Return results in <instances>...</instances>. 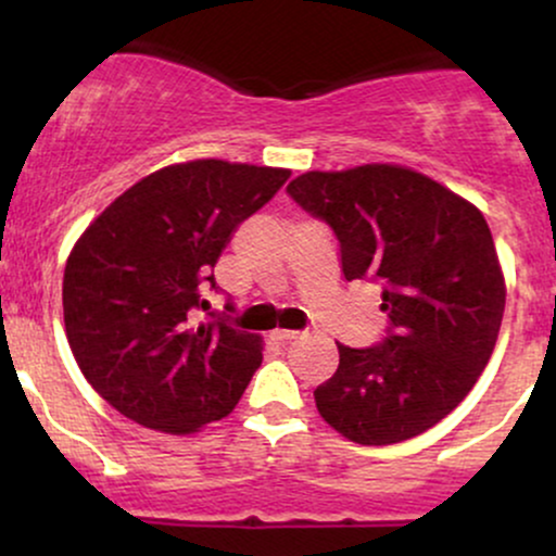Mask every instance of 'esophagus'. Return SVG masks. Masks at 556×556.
I'll list each match as a JSON object with an SVG mask.
<instances>
[{
	"label": "esophagus",
	"instance_id": "1",
	"mask_svg": "<svg viewBox=\"0 0 556 556\" xmlns=\"http://www.w3.org/2000/svg\"><path fill=\"white\" fill-rule=\"evenodd\" d=\"M269 337H271L274 342L285 344V342L298 340V331H290V329H274V331H269Z\"/></svg>",
	"mask_w": 556,
	"mask_h": 556
}]
</instances>
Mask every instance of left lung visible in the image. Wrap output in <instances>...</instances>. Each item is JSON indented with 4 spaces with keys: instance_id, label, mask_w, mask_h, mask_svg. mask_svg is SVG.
Masks as SVG:
<instances>
[{
    "instance_id": "obj_1",
    "label": "left lung",
    "mask_w": 556,
    "mask_h": 556,
    "mask_svg": "<svg viewBox=\"0 0 556 556\" xmlns=\"http://www.w3.org/2000/svg\"><path fill=\"white\" fill-rule=\"evenodd\" d=\"M340 242L348 282L381 287L387 337L340 350L316 387L321 418L355 444H397L450 416L494 353L504 277L473 203L397 164L305 172L287 185Z\"/></svg>"
}]
</instances>
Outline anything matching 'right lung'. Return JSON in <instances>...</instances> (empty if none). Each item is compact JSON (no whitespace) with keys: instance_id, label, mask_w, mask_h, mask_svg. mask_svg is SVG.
Returning a JSON list of instances; mask_svg holds the SVG:
<instances>
[{"instance_id":"obj_1","label":"right lung","mask_w":556,"mask_h":556,"mask_svg":"<svg viewBox=\"0 0 556 556\" xmlns=\"http://www.w3.org/2000/svg\"><path fill=\"white\" fill-rule=\"evenodd\" d=\"M290 169L222 159L172 164L127 188L80 235L62 279L70 350L114 410L146 429L193 433L232 413L261 340L198 321L232 232ZM235 311L232 303L225 305Z\"/></svg>"}]
</instances>
